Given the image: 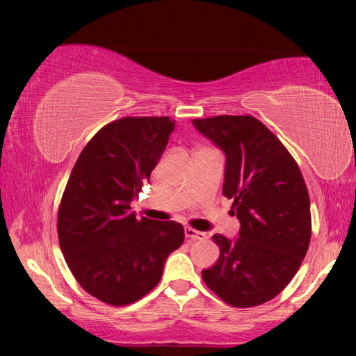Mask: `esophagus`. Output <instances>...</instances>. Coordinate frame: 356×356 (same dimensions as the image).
Returning a JSON list of instances; mask_svg holds the SVG:
<instances>
[{"mask_svg":"<svg viewBox=\"0 0 356 356\" xmlns=\"http://www.w3.org/2000/svg\"><path fill=\"white\" fill-rule=\"evenodd\" d=\"M184 236H186L188 241H197V240H204L206 235L202 232L194 230V228H184Z\"/></svg>","mask_w":356,"mask_h":356,"instance_id":"esophagus-1","label":"esophagus"}]
</instances>
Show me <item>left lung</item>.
I'll list each match as a JSON object with an SVG mask.
<instances>
[{"label":"left lung","instance_id":"left-lung-1","mask_svg":"<svg viewBox=\"0 0 356 356\" xmlns=\"http://www.w3.org/2000/svg\"><path fill=\"white\" fill-rule=\"evenodd\" d=\"M225 152L223 196L240 220L235 240L213 235L218 261L202 270L206 285L235 308L280 293L298 272L311 240L309 194L298 163L259 120L220 115L193 120Z\"/></svg>","mask_w":356,"mask_h":356}]
</instances>
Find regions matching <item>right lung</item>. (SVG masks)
<instances>
[{"label":"right lung","instance_id":"add662e5","mask_svg":"<svg viewBox=\"0 0 356 356\" xmlns=\"http://www.w3.org/2000/svg\"><path fill=\"white\" fill-rule=\"evenodd\" d=\"M173 129L168 116L111 121L87 143L67 179L60 248L82 289L106 305H131L154 290L168 254L183 245L181 223L138 220L129 206Z\"/></svg>","mask_w":356,"mask_h":356}]
</instances>
